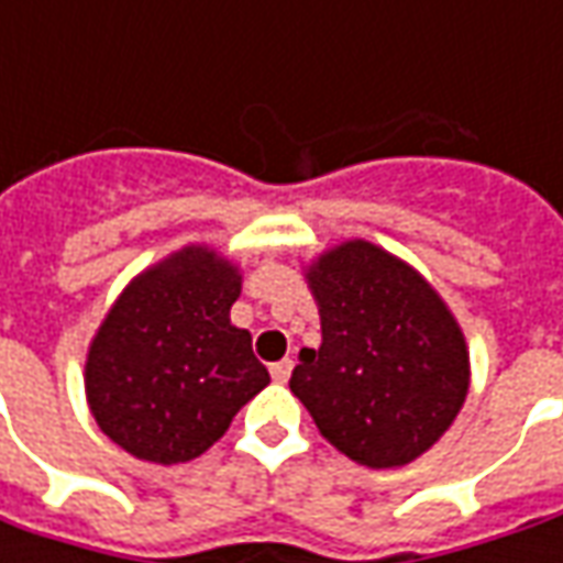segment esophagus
I'll list each match as a JSON object with an SVG mask.
<instances>
[{
  "label": "esophagus",
  "mask_w": 563,
  "mask_h": 563,
  "mask_svg": "<svg viewBox=\"0 0 563 563\" xmlns=\"http://www.w3.org/2000/svg\"><path fill=\"white\" fill-rule=\"evenodd\" d=\"M289 373H292V361L289 357H283V361L271 363V376H274V382H286L289 378Z\"/></svg>",
  "instance_id": "1"
}]
</instances>
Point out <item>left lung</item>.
<instances>
[{"label": "left lung", "mask_w": 563, "mask_h": 563, "mask_svg": "<svg viewBox=\"0 0 563 563\" xmlns=\"http://www.w3.org/2000/svg\"><path fill=\"white\" fill-rule=\"evenodd\" d=\"M320 347H301L289 388L320 434L366 468L422 456L468 394V351L441 296L366 240L308 271Z\"/></svg>", "instance_id": "8db88e82"}]
</instances>
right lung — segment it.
Wrapping results in <instances>:
<instances>
[{
  "label": "right lung",
  "instance_id": "right-lung-1",
  "mask_svg": "<svg viewBox=\"0 0 563 563\" xmlns=\"http://www.w3.org/2000/svg\"><path fill=\"white\" fill-rule=\"evenodd\" d=\"M236 267L187 246L117 298L86 361L95 422L125 453L175 465L206 453L265 388L252 335L231 323Z\"/></svg>",
  "mask_w": 563,
  "mask_h": 563
}]
</instances>
